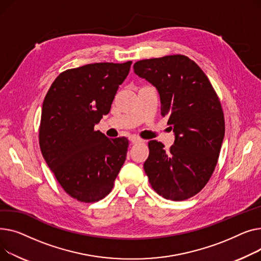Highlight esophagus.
Listing matches in <instances>:
<instances>
[{
  "instance_id": "34e87169",
  "label": "esophagus",
  "mask_w": 261,
  "mask_h": 261,
  "mask_svg": "<svg viewBox=\"0 0 261 261\" xmlns=\"http://www.w3.org/2000/svg\"><path fill=\"white\" fill-rule=\"evenodd\" d=\"M129 141H130L132 143H134V144L144 142L142 139H140V138H138V137H136V136H130V137H129Z\"/></svg>"
}]
</instances>
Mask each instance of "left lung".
I'll return each mask as SVG.
<instances>
[{
  "instance_id": "1",
  "label": "left lung",
  "mask_w": 261,
  "mask_h": 261,
  "mask_svg": "<svg viewBox=\"0 0 261 261\" xmlns=\"http://www.w3.org/2000/svg\"><path fill=\"white\" fill-rule=\"evenodd\" d=\"M134 71L154 85L160 96L161 115L175 134L165 150L148 142L144 171L157 194L182 201L200 192L215 170L224 138V117L219 98L202 69L182 55L146 59Z\"/></svg>"
}]
</instances>
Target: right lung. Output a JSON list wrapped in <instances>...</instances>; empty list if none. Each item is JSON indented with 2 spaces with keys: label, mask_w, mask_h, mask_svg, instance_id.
<instances>
[{
  "label": "right lung",
  "mask_w": 261,
  "mask_h": 261,
  "mask_svg": "<svg viewBox=\"0 0 261 261\" xmlns=\"http://www.w3.org/2000/svg\"><path fill=\"white\" fill-rule=\"evenodd\" d=\"M132 61L94 63L60 73L45 96L39 141L60 186L81 202L109 195L126 159L125 137L109 139L94 127L111 111Z\"/></svg>",
  "instance_id": "add662e5"
}]
</instances>
